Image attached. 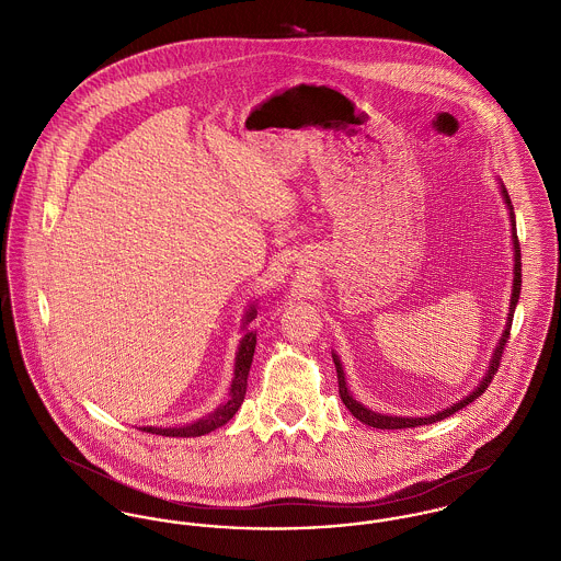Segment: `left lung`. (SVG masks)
<instances>
[{"label": "left lung", "mask_w": 561, "mask_h": 561, "mask_svg": "<svg viewBox=\"0 0 561 561\" xmlns=\"http://www.w3.org/2000/svg\"><path fill=\"white\" fill-rule=\"evenodd\" d=\"M501 194H503L505 205H507V209H510V222H512V243H514V287H512V300H510V313H507V321H505V330H503V334H501V339H499V345L494 347V354H492V358H490V365H488L485 376L481 378L480 387H478L471 396H467V398L456 401L454 405L443 408L440 412L430 414V416H391V414H380V412H374V410L365 408L360 401H356L352 398V393L347 391V382H345V374H343L341 360H339V356H336V354H332V360H334V367H336V378H339V396H341V401H343V403H345V408H347V410H350L358 421H363L365 425H371V427H378V430H403V427L430 425V423L443 421V419L451 416L454 412L462 410V408H465V405H469L471 401L478 400L481 393L490 387V382H492L494 374L499 371V363H501V354H503V350H505V343H507V339H510L512 318H514V309H516L518 298H520V283H523V278H520V243H518V236H516V216H514V207H512V201H510L507 190L503 187V183H501Z\"/></svg>", "instance_id": "left-lung-1"}]
</instances>
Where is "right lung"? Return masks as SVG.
Returning <instances> with one entry per match:
<instances>
[{
  "instance_id": "obj_1",
  "label": "right lung",
  "mask_w": 561,
  "mask_h": 561,
  "mask_svg": "<svg viewBox=\"0 0 561 561\" xmlns=\"http://www.w3.org/2000/svg\"><path fill=\"white\" fill-rule=\"evenodd\" d=\"M256 318V309L254 305L245 311L243 318V336H241L240 347H238V356H236V376L231 382V391H229V400L220 403L214 412H209L207 416L183 425V427H140L142 432L149 434H160V436H181V438H190V436H203L214 432L216 427H222L229 419H233V414L240 410L241 401L245 398V387H248V371L252 365V356H254V345H256V330H248L245 325Z\"/></svg>"
}]
</instances>
